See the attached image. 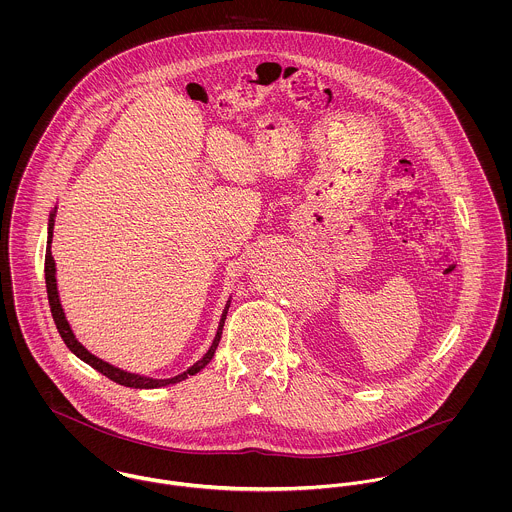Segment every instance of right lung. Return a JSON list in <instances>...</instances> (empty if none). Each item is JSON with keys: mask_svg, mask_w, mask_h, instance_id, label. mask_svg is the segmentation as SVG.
Returning <instances> with one entry per match:
<instances>
[{"mask_svg": "<svg viewBox=\"0 0 512 512\" xmlns=\"http://www.w3.org/2000/svg\"><path fill=\"white\" fill-rule=\"evenodd\" d=\"M53 217L49 220V236H47V254H45V284H47V297H49V305H51V313H53V319H55V325L65 341V345L73 351L74 355L84 361L86 365L96 368L98 372H102L104 376H108L110 380L122 384V386H128V388H161V386H169V384H175V382H181L185 380L187 376H193L197 374L201 368L211 363V359L215 357V351L219 347L220 335H222V327H224V319H226V313H228V305L224 307V313H222V319H220L219 331H217V337L211 345V349L207 351V355L197 361L191 368H187L185 372L173 376V378H163V380H157V378H149V376H140V374H134V372H126L122 368H116V366L108 365L104 363L102 359L94 357L92 353H88L73 335L71 327H69V321L63 313V307H61V301H59V292H57V278H55V260H53V254H51V238H53Z\"/></svg>", "mask_w": 512, "mask_h": 512, "instance_id": "obj_1", "label": "right lung"}]
</instances>
